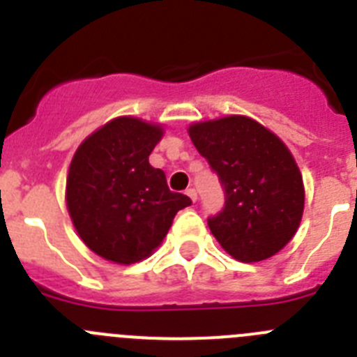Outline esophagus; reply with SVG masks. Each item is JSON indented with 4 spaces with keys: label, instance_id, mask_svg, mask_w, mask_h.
Instances as JSON below:
<instances>
[{
    "label": "esophagus",
    "instance_id": "obj_1",
    "mask_svg": "<svg viewBox=\"0 0 357 357\" xmlns=\"http://www.w3.org/2000/svg\"><path fill=\"white\" fill-rule=\"evenodd\" d=\"M185 195H188V197L191 198V200H193V202L198 200V193H197V189H195V188H188V189H185Z\"/></svg>",
    "mask_w": 357,
    "mask_h": 357
}]
</instances>
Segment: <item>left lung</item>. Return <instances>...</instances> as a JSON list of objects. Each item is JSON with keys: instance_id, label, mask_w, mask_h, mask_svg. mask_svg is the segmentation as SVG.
I'll list each match as a JSON object with an SVG mask.
<instances>
[{"instance_id": "left-lung-1", "label": "left lung", "mask_w": 357, "mask_h": 357, "mask_svg": "<svg viewBox=\"0 0 357 357\" xmlns=\"http://www.w3.org/2000/svg\"><path fill=\"white\" fill-rule=\"evenodd\" d=\"M225 193L211 232L234 259L272 257L295 236L304 211V184L284 143L245 116L197 123L189 128Z\"/></svg>"}]
</instances>
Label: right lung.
Returning <instances> with one entry per match:
<instances>
[{
    "label": "right lung",
    "instance_id": "obj_1",
    "mask_svg": "<svg viewBox=\"0 0 357 357\" xmlns=\"http://www.w3.org/2000/svg\"><path fill=\"white\" fill-rule=\"evenodd\" d=\"M162 130L118 118L89 135L69 166L66 200L82 241L105 259L132 264L155 250L191 198L169 191L148 157Z\"/></svg>",
    "mask_w": 357,
    "mask_h": 357
}]
</instances>
